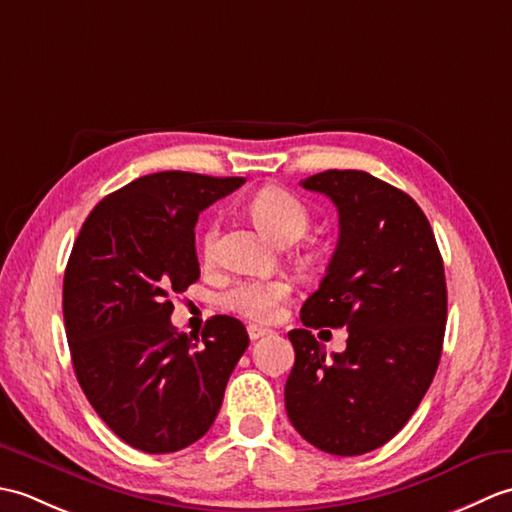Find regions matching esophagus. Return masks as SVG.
Here are the masks:
<instances>
[{"mask_svg":"<svg viewBox=\"0 0 512 512\" xmlns=\"http://www.w3.org/2000/svg\"><path fill=\"white\" fill-rule=\"evenodd\" d=\"M266 334H270V330H268V328H262V325H248V336H250V341L262 339V336H266Z\"/></svg>","mask_w":512,"mask_h":512,"instance_id":"34e87169","label":"esophagus"}]
</instances>
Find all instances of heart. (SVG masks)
I'll list each match as a JSON object with an SVG mask.
<instances>
[{
  "instance_id": "obj_1",
  "label": "heart",
  "mask_w": 512,
  "mask_h": 512,
  "mask_svg": "<svg viewBox=\"0 0 512 512\" xmlns=\"http://www.w3.org/2000/svg\"><path fill=\"white\" fill-rule=\"evenodd\" d=\"M248 211L253 220L264 231L277 239L279 244L297 242L310 226V211L295 193L281 187H266L257 191L248 202ZM217 235L220 226L211 222L204 228L200 237V253L204 262H211L217 250ZM290 297V284L284 279H244L228 288L222 297V303L242 317L264 323L277 314L279 306Z\"/></svg>"
}]
</instances>
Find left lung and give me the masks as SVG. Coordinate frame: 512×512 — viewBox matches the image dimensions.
I'll use <instances>...</instances> for the list:
<instances>
[{
  "label": "left lung",
  "instance_id": "obj_1",
  "mask_svg": "<svg viewBox=\"0 0 512 512\" xmlns=\"http://www.w3.org/2000/svg\"><path fill=\"white\" fill-rule=\"evenodd\" d=\"M339 209V244L290 330L295 365L286 411L303 440L363 455L405 427L440 363L447 281L431 224L405 191L354 169L301 182ZM347 327L348 347L325 357L308 327Z\"/></svg>",
  "mask_w": 512,
  "mask_h": 512
}]
</instances>
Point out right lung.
<instances>
[{"mask_svg": "<svg viewBox=\"0 0 512 512\" xmlns=\"http://www.w3.org/2000/svg\"><path fill=\"white\" fill-rule=\"evenodd\" d=\"M244 178L160 171L94 206L63 277L74 374L101 420L129 447L173 453L200 440L248 347L242 321L215 314L202 341L171 325L173 297L200 277V211Z\"/></svg>", "mask_w": 512, "mask_h": 512, "instance_id": "1", "label": "right lung"}]
</instances>
